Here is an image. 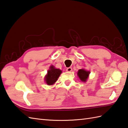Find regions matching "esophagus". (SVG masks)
Wrapping results in <instances>:
<instances>
[{
    "label": "esophagus",
    "mask_w": 128,
    "mask_h": 128,
    "mask_svg": "<svg viewBox=\"0 0 128 128\" xmlns=\"http://www.w3.org/2000/svg\"><path fill=\"white\" fill-rule=\"evenodd\" d=\"M66 70V71H68V72H71V71L72 70V68H71V67L67 68Z\"/></svg>",
    "instance_id": "34e87169"
}]
</instances>
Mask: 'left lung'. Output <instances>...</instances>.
<instances>
[{"label":"left lung","instance_id":"obj_1","mask_svg":"<svg viewBox=\"0 0 128 128\" xmlns=\"http://www.w3.org/2000/svg\"><path fill=\"white\" fill-rule=\"evenodd\" d=\"M90 74V71H86L84 69L78 70V75L81 81L82 82H86L88 78L89 75Z\"/></svg>","mask_w":128,"mask_h":128}]
</instances>
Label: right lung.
I'll use <instances>...</instances> for the list:
<instances>
[{"instance_id": "add662e5", "label": "right lung", "mask_w": 128, "mask_h": 128, "mask_svg": "<svg viewBox=\"0 0 128 128\" xmlns=\"http://www.w3.org/2000/svg\"><path fill=\"white\" fill-rule=\"evenodd\" d=\"M62 72V70L56 69L53 65L50 66V69L47 71V75L44 77V81L47 84L52 85L54 84L57 81Z\"/></svg>"}]
</instances>
